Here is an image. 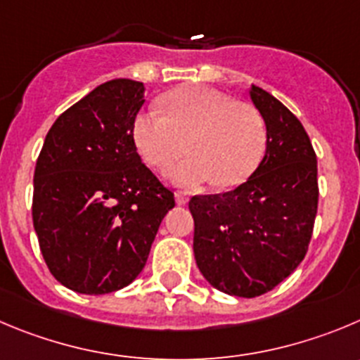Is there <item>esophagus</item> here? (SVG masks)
Segmentation results:
<instances>
[{
  "label": "esophagus",
  "instance_id": "esophagus-1",
  "mask_svg": "<svg viewBox=\"0 0 360 360\" xmlns=\"http://www.w3.org/2000/svg\"><path fill=\"white\" fill-rule=\"evenodd\" d=\"M188 195L184 193V191H176V202L179 204V206H184V204H188Z\"/></svg>",
  "mask_w": 360,
  "mask_h": 360
}]
</instances>
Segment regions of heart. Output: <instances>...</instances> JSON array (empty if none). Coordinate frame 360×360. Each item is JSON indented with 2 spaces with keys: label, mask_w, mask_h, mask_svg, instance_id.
Segmentation results:
<instances>
[{
  "label": "heart",
  "mask_w": 360,
  "mask_h": 360,
  "mask_svg": "<svg viewBox=\"0 0 360 360\" xmlns=\"http://www.w3.org/2000/svg\"><path fill=\"white\" fill-rule=\"evenodd\" d=\"M165 115L146 110L133 122V140L140 156L154 169H167L188 149L191 156L177 163L170 176L183 186L213 181L234 188L250 179L266 150L263 117L250 104L206 86H183L163 97Z\"/></svg>",
  "instance_id": "heart-1"
}]
</instances>
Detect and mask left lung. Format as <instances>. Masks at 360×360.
I'll return each mask as SVG.
<instances>
[{"label": "left lung", "mask_w": 360, "mask_h": 360, "mask_svg": "<svg viewBox=\"0 0 360 360\" xmlns=\"http://www.w3.org/2000/svg\"><path fill=\"white\" fill-rule=\"evenodd\" d=\"M266 124V153L233 191L191 197L197 266L211 286L254 298L268 293L305 257L318 211L316 153L300 120L252 85Z\"/></svg>", "instance_id": "8db88e82"}]
</instances>
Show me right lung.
I'll use <instances>...</instances> for the list:
<instances>
[{
    "label": "right lung",
    "mask_w": 360,
    "mask_h": 360,
    "mask_svg": "<svg viewBox=\"0 0 360 360\" xmlns=\"http://www.w3.org/2000/svg\"><path fill=\"white\" fill-rule=\"evenodd\" d=\"M146 86L112 79L62 113L33 176V227L53 277L83 295L139 277L158 227L176 206L136 153L133 122Z\"/></svg>",
    "instance_id": "right-lung-1"
}]
</instances>
